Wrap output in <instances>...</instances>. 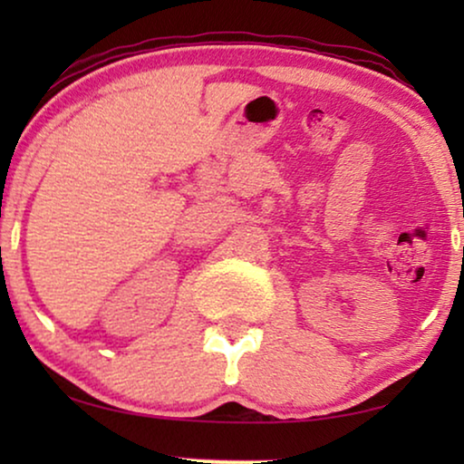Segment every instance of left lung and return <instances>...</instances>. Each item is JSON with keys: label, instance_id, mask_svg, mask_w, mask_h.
Returning a JSON list of instances; mask_svg holds the SVG:
<instances>
[{"label": "left lung", "instance_id": "1", "mask_svg": "<svg viewBox=\"0 0 464 464\" xmlns=\"http://www.w3.org/2000/svg\"><path fill=\"white\" fill-rule=\"evenodd\" d=\"M462 253H464V249H462Z\"/></svg>", "mask_w": 464, "mask_h": 464}]
</instances>
